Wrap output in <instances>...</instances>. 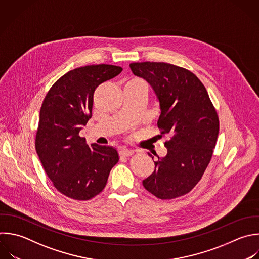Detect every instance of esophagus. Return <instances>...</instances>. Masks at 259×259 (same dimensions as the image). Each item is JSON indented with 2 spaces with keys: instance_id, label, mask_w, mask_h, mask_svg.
Masks as SVG:
<instances>
[{
  "instance_id": "1",
  "label": "esophagus",
  "mask_w": 259,
  "mask_h": 259,
  "mask_svg": "<svg viewBox=\"0 0 259 259\" xmlns=\"http://www.w3.org/2000/svg\"><path fill=\"white\" fill-rule=\"evenodd\" d=\"M134 154V151L133 150H128V149H120V151H119V155L121 156V157H130V156H132Z\"/></svg>"
}]
</instances>
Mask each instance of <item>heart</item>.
Wrapping results in <instances>:
<instances>
[{
	"mask_svg": "<svg viewBox=\"0 0 259 259\" xmlns=\"http://www.w3.org/2000/svg\"><path fill=\"white\" fill-rule=\"evenodd\" d=\"M132 82H137V83H140V82H138V81H132Z\"/></svg>",
	"mask_w": 259,
	"mask_h": 259,
	"instance_id": "b5f03b06",
	"label": "heart"
}]
</instances>
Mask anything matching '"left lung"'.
I'll return each instance as SVG.
<instances>
[{
    "label": "left lung",
    "instance_id": "obj_1",
    "mask_svg": "<svg viewBox=\"0 0 259 259\" xmlns=\"http://www.w3.org/2000/svg\"><path fill=\"white\" fill-rule=\"evenodd\" d=\"M130 68L153 88L161 109L158 127L171 136L165 142L167 155L158 157L143 185L161 199L184 195L198 183L211 159L220 128L217 111L190 71L155 62L133 63Z\"/></svg>",
    "mask_w": 259,
    "mask_h": 259
}]
</instances>
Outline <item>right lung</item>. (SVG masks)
<instances>
[{
    "label": "right lung",
    "mask_w": 259,
    "mask_h": 259,
    "mask_svg": "<svg viewBox=\"0 0 259 259\" xmlns=\"http://www.w3.org/2000/svg\"><path fill=\"white\" fill-rule=\"evenodd\" d=\"M121 71L105 64L77 68L61 77L42 102L36 153L54 186L70 198L88 200L99 194L119 160L114 148L89 147L79 133L92 116L95 89Z\"/></svg>",
    "instance_id": "obj_1"
}]
</instances>
